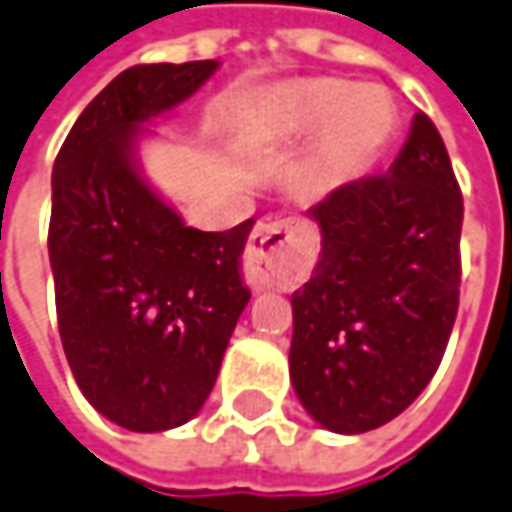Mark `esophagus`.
<instances>
[{"instance_id": "esophagus-1", "label": "esophagus", "mask_w": 512, "mask_h": 512, "mask_svg": "<svg viewBox=\"0 0 512 512\" xmlns=\"http://www.w3.org/2000/svg\"><path fill=\"white\" fill-rule=\"evenodd\" d=\"M314 257V229L305 221H274L257 224L243 255L246 283L263 288H285L300 271L308 269Z\"/></svg>"}]
</instances>
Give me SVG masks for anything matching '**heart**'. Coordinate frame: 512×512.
<instances>
[{
    "instance_id": "1",
    "label": "heart",
    "mask_w": 512,
    "mask_h": 512,
    "mask_svg": "<svg viewBox=\"0 0 512 512\" xmlns=\"http://www.w3.org/2000/svg\"><path fill=\"white\" fill-rule=\"evenodd\" d=\"M274 111L291 131H316L325 125L319 168L330 176L361 168L381 148L392 123L378 89H353L333 78L285 86L274 97Z\"/></svg>"
}]
</instances>
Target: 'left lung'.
I'll return each mask as SVG.
<instances>
[{"label":"left lung","mask_w":512,"mask_h":512,"mask_svg":"<svg viewBox=\"0 0 512 512\" xmlns=\"http://www.w3.org/2000/svg\"><path fill=\"white\" fill-rule=\"evenodd\" d=\"M308 212L322 252L291 297V381L319 426L361 434L426 389L460 308L462 193L437 125L415 114L389 173Z\"/></svg>","instance_id":"obj_1"}]
</instances>
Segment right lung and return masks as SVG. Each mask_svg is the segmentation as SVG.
Masks as SVG:
<instances>
[{
	"instance_id": "add662e5",
	"label": "right lung",
	"mask_w": 512,
	"mask_h": 512,
	"mask_svg": "<svg viewBox=\"0 0 512 512\" xmlns=\"http://www.w3.org/2000/svg\"><path fill=\"white\" fill-rule=\"evenodd\" d=\"M218 61L139 64L83 109L52 168L50 263L72 375L111 423L165 431L204 406L252 291L241 255L255 218L201 232L139 176L142 123Z\"/></svg>"
}]
</instances>
